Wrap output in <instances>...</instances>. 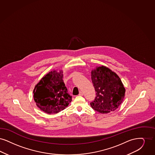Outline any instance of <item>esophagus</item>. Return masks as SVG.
Here are the masks:
<instances>
[{
  "instance_id": "esophagus-1",
  "label": "esophagus",
  "mask_w": 155,
  "mask_h": 155,
  "mask_svg": "<svg viewBox=\"0 0 155 155\" xmlns=\"http://www.w3.org/2000/svg\"><path fill=\"white\" fill-rule=\"evenodd\" d=\"M79 95H80V96H82V95H83V93L82 91H81V92L79 93Z\"/></svg>"
}]
</instances>
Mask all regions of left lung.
Masks as SVG:
<instances>
[{
	"label": "left lung",
	"mask_w": 155,
	"mask_h": 155,
	"mask_svg": "<svg viewBox=\"0 0 155 155\" xmlns=\"http://www.w3.org/2000/svg\"><path fill=\"white\" fill-rule=\"evenodd\" d=\"M91 80L96 91L92 108L101 114L114 111L122 103L125 88L118 75L105 66L97 67L91 71Z\"/></svg>",
	"instance_id": "left-lung-1"
}]
</instances>
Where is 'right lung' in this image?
<instances>
[{
    "instance_id": "right-lung-1",
    "label": "right lung",
    "mask_w": 155,
    "mask_h": 155,
    "mask_svg": "<svg viewBox=\"0 0 155 155\" xmlns=\"http://www.w3.org/2000/svg\"><path fill=\"white\" fill-rule=\"evenodd\" d=\"M63 72H49L41 79L34 90V101L37 107L47 114H55L67 107L72 96L63 81Z\"/></svg>"
}]
</instances>
